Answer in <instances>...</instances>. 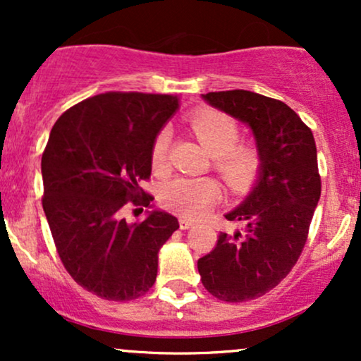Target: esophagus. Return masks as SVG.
I'll return each mask as SVG.
<instances>
[{
  "mask_svg": "<svg viewBox=\"0 0 361 361\" xmlns=\"http://www.w3.org/2000/svg\"><path fill=\"white\" fill-rule=\"evenodd\" d=\"M192 226H193V221H190V219H186V217H180V227H181V229H190Z\"/></svg>",
  "mask_w": 361,
  "mask_h": 361,
  "instance_id": "1",
  "label": "esophagus"
}]
</instances>
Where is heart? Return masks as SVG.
Wrapping results in <instances>:
<instances>
[{
	"instance_id": "1",
	"label": "heart",
	"mask_w": 361,
	"mask_h": 361,
	"mask_svg": "<svg viewBox=\"0 0 361 361\" xmlns=\"http://www.w3.org/2000/svg\"><path fill=\"white\" fill-rule=\"evenodd\" d=\"M197 139L214 156V166L226 183L234 190H244L252 183L261 166V157L252 146L238 144L239 126L234 118L215 111L197 114L192 118ZM171 132L163 128L156 135L151 149V163L154 171L168 168V152ZM221 197V188L212 178L180 176L168 181L161 190V202L188 217L205 214Z\"/></svg>"
}]
</instances>
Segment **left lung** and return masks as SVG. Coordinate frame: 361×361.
Wrapping results in <instances>:
<instances>
[{
	"mask_svg": "<svg viewBox=\"0 0 361 361\" xmlns=\"http://www.w3.org/2000/svg\"><path fill=\"white\" fill-rule=\"evenodd\" d=\"M215 109L247 123L261 157L251 193L229 214L243 231L219 234L197 267L204 287L224 302L264 295L299 259L319 197L321 176L312 130L283 102L246 90L202 94Z\"/></svg>",
	"mask_w": 361,
	"mask_h": 361,
	"instance_id": "1",
	"label": "left lung"
}]
</instances>
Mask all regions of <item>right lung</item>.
I'll return each mask as SVG.
<instances>
[{
    "instance_id": "add662e5",
    "label": "right lung",
    "mask_w": 361,
    "mask_h": 361,
    "mask_svg": "<svg viewBox=\"0 0 361 361\" xmlns=\"http://www.w3.org/2000/svg\"><path fill=\"white\" fill-rule=\"evenodd\" d=\"M173 94L109 91L57 118L42 154V207L59 258L78 285L126 302L154 285L157 252L180 227L152 210L127 224L123 207H149L140 188L151 176L156 135L178 110Z\"/></svg>"
}]
</instances>
